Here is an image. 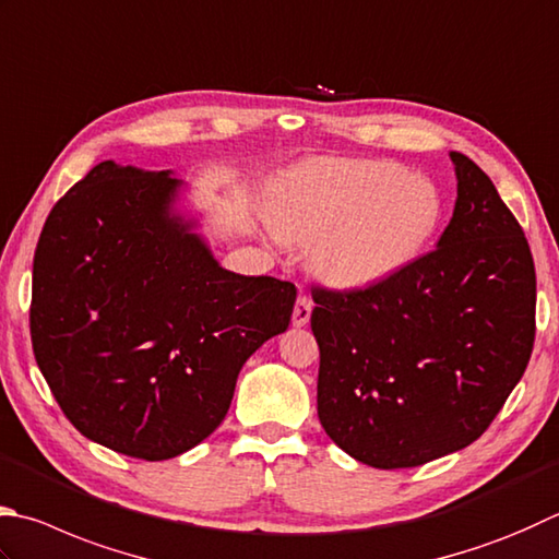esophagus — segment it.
<instances>
[{"label": "esophagus", "instance_id": "obj_1", "mask_svg": "<svg viewBox=\"0 0 559 559\" xmlns=\"http://www.w3.org/2000/svg\"><path fill=\"white\" fill-rule=\"evenodd\" d=\"M311 309L313 304L309 297H299L297 304H294V311H292V323L297 325V329H301V325H307L309 319H311Z\"/></svg>", "mask_w": 559, "mask_h": 559}]
</instances>
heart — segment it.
Returning a JSON list of instances; mask_svg holds the SVG:
<instances>
[{
  "label": "heart",
  "mask_w": 559,
  "mask_h": 559,
  "mask_svg": "<svg viewBox=\"0 0 559 559\" xmlns=\"http://www.w3.org/2000/svg\"><path fill=\"white\" fill-rule=\"evenodd\" d=\"M272 218L289 243L319 240L311 267L323 282L360 289L424 250L438 228L440 197L394 163L319 157L282 177Z\"/></svg>",
  "instance_id": "1"
}]
</instances>
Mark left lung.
<instances>
[{"instance_id":"8db88e82","label":"left lung","mask_w":559,"mask_h":559,"mask_svg":"<svg viewBox=\"0 0 559 559\" xmlns=\"http://www.w3.org/2000/svg\"><path fill=\"white\" fill-rule=\"evenodd\" d=\"M455 212L438 248L372 287H311L319 420L377 469L418 467L491 426L528 367L535 265L479 165L450 153Z\"/></svg>"}]
</instances>
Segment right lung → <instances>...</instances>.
I'll return each mask as SVG.
<instances>
[{"instance_id": "right-lung-1", "label": "right lung", "mask_w": 559, "mask_h": 559, "mask_svg": "<svg viewBox=\"0 0 559 559\" xmlns=\"http://www.w3.org/2000/svg\"><path fill=\"white\" fill-rule=\"evenodd\" d=\"M180 180L104 160L40 230L31 343L84 438L170 460L226 418L240 367L292 321L297 287L228 272L173 214Z\"/></svg>"}]
</instances>
